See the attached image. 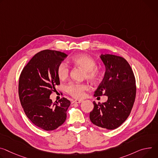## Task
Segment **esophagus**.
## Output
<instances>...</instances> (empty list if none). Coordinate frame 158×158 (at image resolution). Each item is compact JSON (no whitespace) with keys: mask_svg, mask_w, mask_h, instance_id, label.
<instances>
[{"mask_svg":"<svg viewBox=\"0 0 158 158\" xmlns=\"http://www.w3.org/2000/svg\"><path fill=\"white\" fill-rule=\"evenodd\" d=\"M82 100H78V99H77V100H74V101H73V103H82Z\"/></svg>","mask_w":158,"mask_h":158,"instance_id":"1","label":"esophagus"}]
</instances>
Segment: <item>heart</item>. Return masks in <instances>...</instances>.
Listing matches in <instances>:
<instances>
[{
  "label": "heart",
  "instance_id": "1",
  "mask_svg": "<svg viewBox=\"0 0 158 158\" xmlns=\"http://www.w3.org/2000/svg\"><path fill=\"white\" fill-rule=\"evenodd\" d=\"M72 63L81 68L85 71V77L91 82H97L101 76L100 71L96 68V62L90 56L80 54L73 56L70 59ZM69 74L68 66L61 63L57 67V76L61 81L67 78ZM67 92L76 98H81L84 96V92L88 89L87 85L83 84L70 83L66 87Z\"/></svg>",
  "mask_w": 158,
  "mask_h": 158
}]
</instances>
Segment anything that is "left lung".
I'll use <instances>...</instances> for the list:
<instances>
[{
    "mask_svg": "<svg viewBox=\"0 0 158 158\" xmlns=\"http://www.w3.org/2000/svg\"><path fill=\"white\" fill-rule=\"evenodd\" d=\"M99 57L105 73L94 96L104 94L108 100L102 104L94 102L89 118L95 125L113 130L120 127L131 112L136 95L135 79L131 67L123 57L110 54H102Z\"/></svg>",
    "mask_w": 158,
    "mask_h": 158,
    "instance_id": "obj_1",
    "label": "left lung"
}]
</instances>
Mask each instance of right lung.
<instances>
[{"mask_svg": "<svg viewBox=\"0 0 158 158\" xmlns=\"http://www.w3.org/2000/svg\"><path fill=\"white\" fill-rule=\"evenodd\" d=\"M67 55L45 50L35 55L23 69L19 81V97L27 117L45 131H53L67 118L70 102L62 98L53 103L50 96L60 84L57 67Z\"/></svg>", "mask_w": 158, "mask_h": 158, "instance_id": "1", "label": "right lung"}]
</instances>
